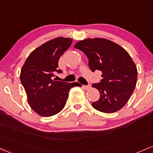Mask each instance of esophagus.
Segmentation results:
<instances>
[{
    "mask_svg": "<svg viewBox=\"0 0 153 153\" xmlns=\"http://www.w3.org/2000/svg\"><path fill=\"white\" fill-rule=\"evenodd\" d=\"M82 88L85 90H88L91 88V85H82Z\"/></svg>",
    "mask_w": 153,
    "mask_h": 153,
    "instance_id": "obj_1",
    "label": "esophagus"
}]
</instances>
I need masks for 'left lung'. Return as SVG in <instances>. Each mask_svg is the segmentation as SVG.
<instances>
[{
  "instance_id": "1",
  "label": "left lung",
  "mask_w": 153,
  "mask_h": 153,
  "mask_svg": "<svg viewBox=\"0 0 153 153\" xmlns=\"http://www.w3.org/2000/svg\"><path fill=\"white\" fill-rule=\"evenodd\" d=\"M74 47L87 56L91 71L102 72L100 82L92 85L100 94L92 106L105 113L120 110L130 99L137 82V68L128 53L104 38L80 40Z\"/></svg>"
}]
</instances>
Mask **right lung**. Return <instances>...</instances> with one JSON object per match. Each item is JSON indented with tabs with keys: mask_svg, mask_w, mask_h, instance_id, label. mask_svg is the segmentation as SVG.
Masks as SVG:
<instances>
[{
	"mask_svg": "<svg viewBox=\"0 0 153 153\" xmlns=\"http://www.w3.org/2000/svg\"><path fill=\"white\" fill-rule=\"evenodd\" d=\"M71 38L59 37L46 42L29 55L23 67L21 82L27 94V102L40 116L50 117L63 109L73 87L77 82L57 81L53 78L58 69V60L71 46Z\"/></svg>",
	"mask_w": 153,
	"mask_h": 153,
	"instance_id": "obj_1",
	"label": "right lung"
}]
</instances>
